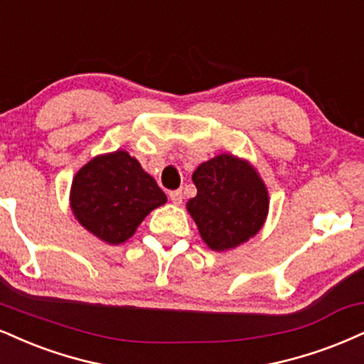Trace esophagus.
Listing matches in <instances>:
<instances>
[{"mask_svg":"<svg viewBox=\"0 0 364 364\" xmlns=\"http://www.w3.org/2000/svg\"><path fill=\"white\" fill-rule=\"evenodd\" d=\"M169 198L173 201L174 205H179L183 201V193L181 190H174V191H169Z\"/></svg>","mask_w":364,"mask_h":364,"instance_id":"esophagus-1","label":"esophagus"}]
</instances>
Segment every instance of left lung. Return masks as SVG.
Here are the masks:
<instances>
[{"label": "left lung", "instance_id": "left-lung-1", "mask_svg": "<svg viewBox=\"0 0 364 364\" xmlns=\"http://www.w3.org/2000/svg\"><path fill=\"white\" fill-rule=\"evenodd\" d=\"M193 183L198 193L186 208L210 249H234L261 230L269 196L247 161L232 154L213 157L195 169Z\"/></svg>", "mask_w": 364, "mask_h": 364}]
</instances>
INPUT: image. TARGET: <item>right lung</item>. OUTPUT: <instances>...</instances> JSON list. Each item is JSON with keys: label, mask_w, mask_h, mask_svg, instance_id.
<instances>
[{"label": "right lung", "mask_w": 364, "mask_h": 364, "mask_svg": "<svg viewBox=\"0 0 364 364\" xmlns=\"http://www.w3.org/2000/svg\"><path fill=\"white\" fill-rule=\"evenodd\" d=\"M166 200L154 178L127 151L93 157L77 171L71 186L74 217L113 246L132 237L140 222Z\"/></svg>", "instance_id": "1"}]
</instances>
